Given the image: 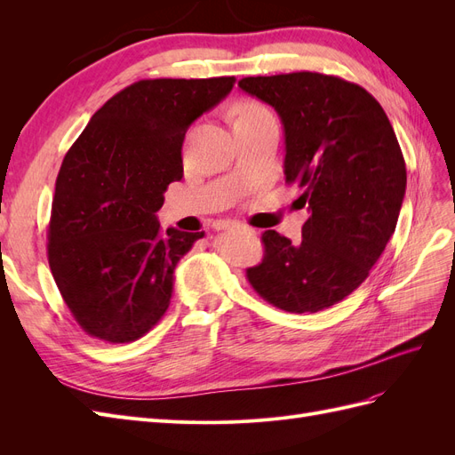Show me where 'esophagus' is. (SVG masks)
<instances>
[{
  "label": "esophagus",
  "instance_id": "34e87169",
  "mask_svg": "<svg viewBox=\"0 0 455 455\" xmlns=\"http://www.w3.org/2000/svg\"><path fill=\"white\" fill-rule=\"evenodd\" d=\"M244 226L239 222H229V220H224V222H218L216 229H243Z\"/></svg>",
  "mask_w": 455,
  "mask_h": 455
}]
</instances>
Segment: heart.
I'll list each match as a JSON object with an SVG mask.
<instances>
[{
    "label": "heart",
    "mask_w": 455,
    "mask_h": 455,
    "mask_svg": "<svg viewBox=\"0 0 455 455\" xmlns=\"http://www.w3.org/2000/svg\"><path fill=\"white\" fill-rule=\"evenodd\" d=\"M261 116H271V112L264 104L254 102V100H244V102L237 104V108H235V119H233V123L249 121V119L261 117Z\"/></svg>",
    "instance_id": "obj_1"
}]
</instances>
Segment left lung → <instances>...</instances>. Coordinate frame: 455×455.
Returning a JSON list of instances; mask_svg holds the SVG:
<instances>
[{
  "label": "left lung",
  "instance_id": "obj_1",
  "mask_svg": "<svg viewBox=\"0 0 455 455\" xmlns=\"http://www.w3.org/2000/svg\"><path fill=\"white\" fill-rule=\"evenodd\" d=\"M239 87L279 114L286 184L301 188L298 203L311 212L296 243L261 233L264 258L246 279L283 311H323L363 284L395 233L406 191L401 146L374 96L341 77L292 72Z\"/></svg>",
  "mask_w": 455,
  "mask_h": 455
}]
</instances>
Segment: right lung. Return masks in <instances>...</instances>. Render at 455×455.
I'll return each instance as SVG.
<instances>
[{
    "label": "right lung",
    "instance_id": "obj_1",
    "mask_svg": "<svg viewBox=\"0 0 455 455\" xmlns=\"http://www.w3.org/2000/svg\"><path fill=\"white\" fill-rule=\"evenodd\" d=\"M235 77L140 79L96 112L64 156L47 229L64 304L92 338L129 343L154 328L174 267L204 231H163L156 212L184 176L188 127Z\"/></svg>",
    "mask_w": 455,
    "mask_h": 455
}]
</instances>
